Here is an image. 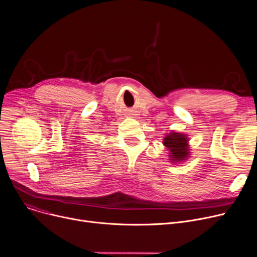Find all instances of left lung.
<instances>
[{
  "label": "left lung",
  "instance_id": "8db88e82",
  "mask_svg": "<svg viewBox=\"0 0 257 257\" xmlns=\"http://www.w3.org/2000/svg\"><path fill=\"white\" fill-rule=\"evenodd\" d=\"M187 134H182L178 132L171 131L163 139L164 146L168 150V157L170 163L182 164V162L187 161L190 156V145Z\"/></svg>",
  "mask_w": 257,
  "mask_h": 257
}]
</instances>
